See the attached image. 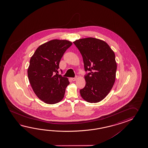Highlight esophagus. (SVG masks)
I'll return each mask as SVG.
<instances>
[{
  "label": "esophagus",
  "mask_w": 148,
  "mask_h": 148,
  "mask_svg": "<svg viewBox=\"0 0 148 148\" xmlns=\"http://www.w3.org/2000/svg\"><path fill=\"white\" fill-rule=\"evenodd\" d=\"M77 79V77H75V78H71V80H73V82H74V81H75L76 80V79Z\"/></svg>",
  "instance_id": "obj_1"
}]
</instances>
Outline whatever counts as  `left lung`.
<instances>
[{
  "mask_svg": "<svg viewBox=\"0 0 148 148\" xmlns=\"http://www.w3.org/2000/svg\"><path fill=\"white\" fill-rule=\"evenodd\" d=\"M83 58L86 71V85L80 90L82 97L96 103L106 97L116 78L117 64L113 51L105 41L93 38L73 42Z\"/></svg>",
  "mask_w": 148,
  "mask_h": 148,
  "instance_id": "obj_1",
  "label": "left lung"
}]
</instances>
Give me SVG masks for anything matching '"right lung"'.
Returning <instances> with one entry per match:
<instances>
[{"mask_svg":"<svg viewBox=\"0 0 148 148\" xmlns=\"http://www.w3.org/2000/svg\"><path fill=\"white\" fill-rule=\"evenodd\" d=\"M72 44L68 40H51L39 46L30 59L29 82L38 97L47 104H56L64 97L69 82L58 73L61 59Z\"/></svg>","mask_w":148,"mask_h":148,"instance_id":"right-lung-1","label":"right lung"}]
</instances>
